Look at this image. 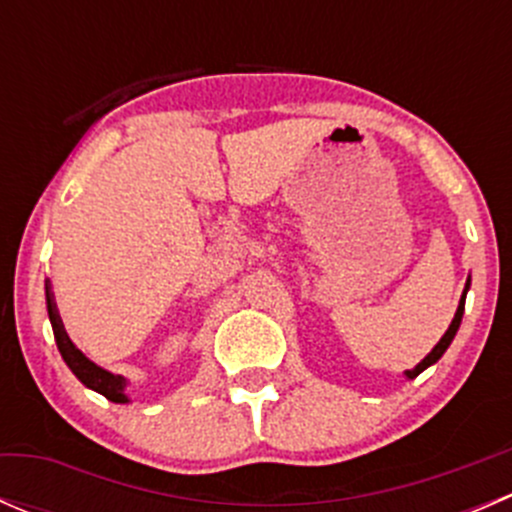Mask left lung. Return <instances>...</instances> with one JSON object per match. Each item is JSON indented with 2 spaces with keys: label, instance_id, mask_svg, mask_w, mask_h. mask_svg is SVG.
<instances>
[{
  "label": "left lung",
  "instance_id": "1",
  "mask_svg": "<svg viewBox=\"0 0 512 512\" xmlns=\"http://www.w3.org/2000/svg\"><path fill=\"white\" fill-rule=\"evenodd\" d=\"M468 285H471V280L466 282V289H463V297H461V302H458V309H456V317H453V322H451V327L446 329V334H443L441 337V342L436 344V347L431 349V354L426 356V359L421 361V364H416L414 369H409L406 371V376H409V379H416L418 374H421L423 369H428V366L431 364H436L438 359H441L443 356V352H446L448 347H451V342H453V337H456V332H458V327H461V319H463V309H466V292H468Z\"/></svg>",
  "mask_w": 512,
  "mask_h": 512
}]
</instances>
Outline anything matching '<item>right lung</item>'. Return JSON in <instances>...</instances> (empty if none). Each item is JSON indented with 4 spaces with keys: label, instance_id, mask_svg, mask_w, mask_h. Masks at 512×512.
I'll return each mask as SVG.
<instances>
[{
    "label": "right lung",
    "instance_id": "right-lung-1",
    "mask_svg": "<svg viewBox=\"0 0 512 512\" xmlns=\"http://www.w3.org/2000/svg\"><path fill=\"white\" fill-rule=\"evenodd\" d=\"M46 309H49V319H51V329H54L56 347H59L61 356H64L66 366H69V369L76 374V379H79L86 389H94V391H98V394L106 396V399L113 401V404H128L126 379L118 374H111V371L101 369V366H96L94 361L81 352V349H76V344L69 339V334H66V329H64V322H61L59 312H56L54 294H51L49 285H46Z\"/></svg>",
    "mask_w": 512,
    "mask_h": 512
}]
</instances>
